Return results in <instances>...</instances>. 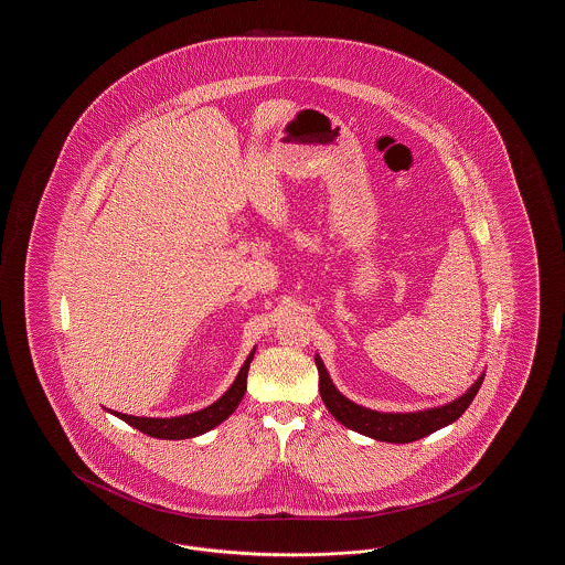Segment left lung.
<instances>
[{
	"mask_svg": "<svg viewBox=\"0 0 565 565\" xmlns=\"http://www.w3.org/2000/svg\"><path fill=\"white\" fill-rule=\"evenodd\" d=\"M316 366L320 373V394H322L326 408L332 413V417L339 424H343L345 428L371 436L375 440H383V443H413V440L428 436L431 431L454 424L475 401L484 379V375L479 376L470 385V390L466 394H461L454 403L434 406L426 411H415V413H381V411L360 406V404L351 403L350 398H345L334 387L320 355H316Z\"/></svg>",
	"mask_w": 565,
	"mask_h": 565,
	"instance_id": "left-lung-1",
	"label": "left lung"
}]
</instances>
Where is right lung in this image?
<instances>
[{"instance_id": "1", "label": "right lung", "mask_w": 565, "mask_h": 565, "mask_svg": "<svg viewBox=\"0 0 565 565\" xmlns=\"http://www.w3.org/2000/svg\"><path fill=\"white\" fill-rule=\"evenodd\" d=\"M254 351L243 362L239 375L233 381V385L224 392V396L217 398L214 404H210L207 408L194 411L189 415H180V417H164V419L162 417H135V415H125V413H118V411H109V413H114L116 417H120L122 422L134 426L135 430L143 431L152 438H162V440H182V438H192V436L205 434L215 426H220L228 415H233V411L242 403L245 387H247V371H249V362L254 358Z\"/></svg>"}]
</instances>
